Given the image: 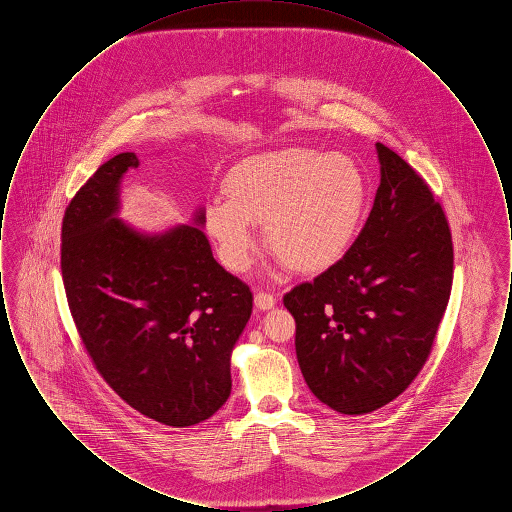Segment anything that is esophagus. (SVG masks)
<instances>
[{
  "label": "esophagus",
  "mask_w": 512,
  "mask_h": 512,
  "mask_svg": "<svg viewBox=\"0 0 512 512\" xmlns=\"http://www.w3.org/2000/svg\"><path fill=\"white\" fill-rule=\"evenodd\" d=\"M276 305V297L272 293L257 292L255 293V307L261 311L272 309Z\"/></svg>",
  "instance_id": "esophagus-1"
}]
</instances>
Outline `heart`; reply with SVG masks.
Listing matches in <instances>:
<instances>
[{
    "instance_id": "b5f03b06",
    "label": "heart",
    "mask_w": 512,
    "mask_h": 512,
    "mask_svg": "<svg viewBox=\"0 0 512 512\" xmlns=\"http://www.w3.org/2000/svg\"><path fill=\"white\" fill-rule=\"evenodd\" d=\"M226 201L205 211V230L220 263L232 272L251 265L265 226L267 244L295 272L338 265L355 244L368 207L363 167L345 153L288 147L249 157L228 172Z\"/></svg>"
}]
</instances>
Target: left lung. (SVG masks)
I'll use <instances>...</instances> for the list:
<instances>
[{
	"instance_id": "8db88e82",
	"label": "left lung",
	"mask_w": 512,
	"mask_h": 512,
	"mask_svg": "<svg viewBox=\"0 0 512 512\" xmlns=\"http://www.w3.org/2000/svg\"><path fill=\"white\" fill-rule=\"evenodd\" d=\"M380 186L349 253L284 305L309 390L341 414H366L409 388L426 363L453 286L449 222L430 186L376 144Z\"/></svg>"
}]
</instances>
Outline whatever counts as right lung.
<instances>
[{
  "mask_svg": "<svg viewBox=\"0 0 512 512\" xmlns=\"http://www.w3.org/2000/svg\"><path fill=\"white\" fill-rule=\"evenodd\" d=\"M136 153L103 163L63 217L61 272L76 330L103 380L161 424L194 426L232 390L230 355L251 317L249 286L195 224L142 234L117 217Z\"/></svg>",
  "mask_w": 512,
  "mask_h": 512,
  "instance_id": "add662e5",
  "label": "right lung"
}]
</instances>
